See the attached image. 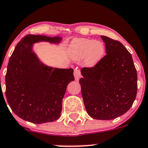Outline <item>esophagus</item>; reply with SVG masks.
Returning a JSON list of instances; mask_svg holds the SVG:
<instances>
[{
  "label": "esophagus",
  "mask_w": 148,
  "mask_h": 148,
  "mask_svg": "<svg viewBox=\"0 0 148 148\" xmlns=\"http://www.w3.org/2000/svg\"><path fill=\"white\" fill-rule=\"evenodd\" d=\"M74 77H75V79L77 80V81H78V80L80 79V77H81V71H80V69L78 68V67L74 69Z\"/></svg>",
  "instance_id": "1"
}]
</instances>
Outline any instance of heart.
<instances>
[{"label": "heart", "mask_w": 148, "mask_h": 148, "mask_svg": "<svg viewBox=\"0 0 148 148\" xmlns=\"http://www.w3.org/2000/svg\"><path fill=\"white\" fill-rule=\"evenodd\" d=\"M105 48L101 41H95L89 38H77L69 46L70 55L75 60L84 58L88 66H94L99 62L104 56Z\"/></svg>", "instance_id": "b5f03b06"}]
</instances>
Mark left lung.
<instances>
[{"mask_svg": "<svg viewBox=\"0 0 148 148\" xmlns=\"http://www.w3.org/2000/svg\"><path fill=\"white\" fill-rule=\"evenodd\" d=\"M107 54L79 79L86 112L96 120H113L130 110L136 98L138 75L130 53L118 41L101 36Z\"/></svg>", "mask_w": 148, "mask_h": 148, "instance_id": "1", "label": "left lung"}]
</instances>
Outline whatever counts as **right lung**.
I'll use <instances>...</instances> for the list:
<instances>
[{
	"mask_svg": "<svg viewBox=\"0 0 148 148\" xmlns=\"http://www.w3.org/2000/svg\"><path fill=\"white\" fill-rule=\"evenodd\" d=\"M59 37L28 35L23 37L10 57L5 74V97L12 111L32 123L59 118L67 85L74 81L72 69L52 68L41 63L33 44L44 41L57 44Z\"/></svg>",
	"mask_w": 148,
	"mask_h": 148,
	"instance_id": "obj_1",
	"label": "right lung"
}]
</instances>
